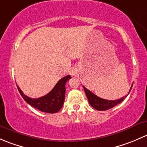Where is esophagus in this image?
Wrapping results in <instances>:
<instances>
[{
	"instance_id": "1",
	"label": "esophagus",
	"mask_w": 147,
	"mask_h": 147,
	"mask_svg": "<svg viewBox=\"0 0 147 147\" xmlns=\"http://www.w3.org/2000/svg\"><path fill=\"white\" fill-rule=\"evenodd\" d=\"M71 75H77V70L75 69H72L71 71Z\"/></svg>"
}]
</instances>
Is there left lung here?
<instances>
[{
	"label": "left lung",
	"mask_w": 147,
	"mask_h": 147,
	"mask_svg": "<svg viewBox=\"0 0 147 147\" xmlns=\"http://www.w3.org/2000/svg\"><path fill=\"white\" fill-rule=\"evenodd\" d=\"M132 86L133 84H131V88H130V90L129 92V93L130 91H131ZM83 88H84L86 96H87V99H88V101H89V103H90V105H91L93 108H94V109L99 111L107 110V109L114 107L115 105H118V104H119L120 102H122L129 94H128L127 96H124V97H121V98L119 99V100H105V99H102L100 98V97H97V95L93 94L91 91L87 90V89L86 88V87H84V86H83Z\"/></svg>",
	"instance_id": "obj_1"
}]
</instances>
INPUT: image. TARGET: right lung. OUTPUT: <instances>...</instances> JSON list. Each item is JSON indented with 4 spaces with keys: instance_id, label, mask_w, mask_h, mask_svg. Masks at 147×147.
<instances>
[{
    "instance_id": "right-lung-1",
    "label": "right lung",
    "mask_w": 147,
    "mask_h": 147,
    "mask_svg": "<svg viewBox=\"0 0 147 147\" xmlns=\"http://www.w3.org/2000/svg\"><path fill=\"white\" fill-rule=\"evenodd\" d=\"M71 79L70 75L65 76L57 82L54 88L49 93L39 98L32 99L23 94L18 86V90L24 100L33 107L47 113H56L63 107L65 101V84L68 80Z\"/></svg>"
}]
</instances>
